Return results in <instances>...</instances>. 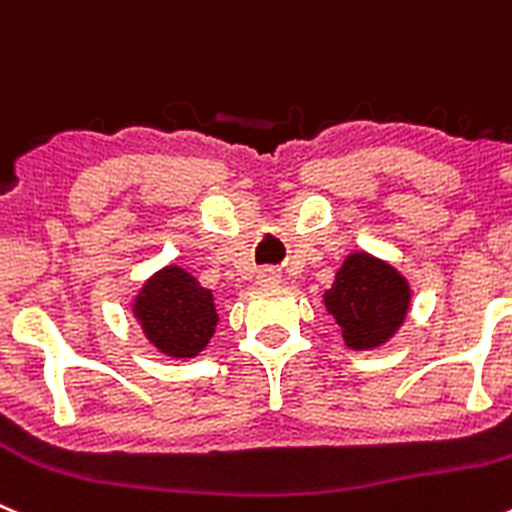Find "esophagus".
I'll list each match as a JSON object with an SVG mask.
<instances>
[{
    "mask_svg": "<svg viewBox=\"0 0 512 512\" xmlns=\"http://www.w3.org/2000/svg\"><path fill=\"white\" fill-rule=\"evenodd\" d=\"M257 283H260V285H278L280 283V272L272 270V267H262V270L257 272Z\"/></svg>",
    "mask_w": 512,
    "mask_h": 512,
    "instance_id": "esophagus-1",
    "label": "esophagus"
}]
</instances>
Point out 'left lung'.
Wrapping results in <instances>:
<instances>
[{
  "label": "left lung",
  "mask_w": 512,
  "mask_h": 512,
  "mask_svg": "<svg viewBox=\"0 0 512 512\" xmlns=\"http://www.w3.org/2000/svg\"><path fill=\"white\" fill-rule=\"evenodd\" d=\"M328 313L341 326L353 351L381 346L404 323L409 310V283L384 260L353 252L336 272V283L323 295Z\"/></svg>",
  "instance_id": "obj_1"
}]
</instances>
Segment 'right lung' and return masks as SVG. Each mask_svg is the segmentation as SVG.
<instances>
[{
	"instance_id": "1",
	"label": "right lung",
	"mask_w": 512,
	"mask_h": 512,
	"mask_svg": "<svg viewBox=\"0 0 512 512\" xmlns=\"http://www.w3.org/2000/svg\"><path fill=\"white\" fill-rule=\"evenodd\" d=\"M133 315L148 341L171 358L197 356L217 326L212 290L176 265L159 270L143 285Z\"/></svg>"
}]
</instances>
